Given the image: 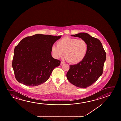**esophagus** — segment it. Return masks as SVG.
<instances>
[{
  "label": "esophagus",
  "instance_id": "34e87169",
  "mask_svg": "<svg viewBox=\"0 0 121 121\" xmlns=\"http://www.w3.org/2000/svg\"><path fill=\"white\" fill-rule=\"evenodd\" d=\"M64 64V62H63V61H61V63H60V64H61V65H63V64Z\"/></svg>",
  "mask_w": 121,
  "mask_h": 121
}]
</instances>
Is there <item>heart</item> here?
Here are the masks:
<instances>
[{
  "mask_svg": "<svg viewBox=\"0 0 121 121\" xmlns=\"http://www.w3.org/2000/svg\"><path fill=\"white\" fill-rule=\"evenodd\" d=\"M57 46H52V52L54 57L59 59L65 56L67 61L75 65L83 61L88 51L87 42L83 39H78L66 36L58 40Z\"/></svg>",
  "mask_w": 121,
  "mask_h": 121,
  "instance_id": "obj_1",
  "label": "heart"
}]
</instances>
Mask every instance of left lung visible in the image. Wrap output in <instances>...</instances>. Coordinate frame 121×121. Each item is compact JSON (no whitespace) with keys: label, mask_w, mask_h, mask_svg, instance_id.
Listing matches in <instances>:
<instances>
[{"label":"left lung","mask_w":121,"mask_h":121,"mask_svg":"<svg viewBox=\"0 0 121 121\" xmlns=\"http://www.w3.org/2000/svg\"><path fill=\"white\" fill-rule=\"evenodd\" d=\"M86 41L88 51L85 58L79 63L69 65L68 80L77 87L86 88L97 81L103 73L106 55L101 42L86 33L72 35Z\"/></svg>","instance_id":"1"}]
</instances>
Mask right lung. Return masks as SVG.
Wrapping results in <instances>:
<instances>
[{
	"label": "right lung",
	"instance_id": "obj_1",
	"mask_svg": "<svg viewBox=\"0 0 121 121\" xmlns=\"http://www.w3.org/2000/svg\"><path fill=\"white\" fill-rule=\"evenodd\" d=\"M59 36L36 34L24 38L15 47L12 61L15 76L29 86L39 85L49 78L61 61L52 56V46Z\"/></svg>",
	"mask_w": 121,
	"mask_h": 121
}]
</instances>
